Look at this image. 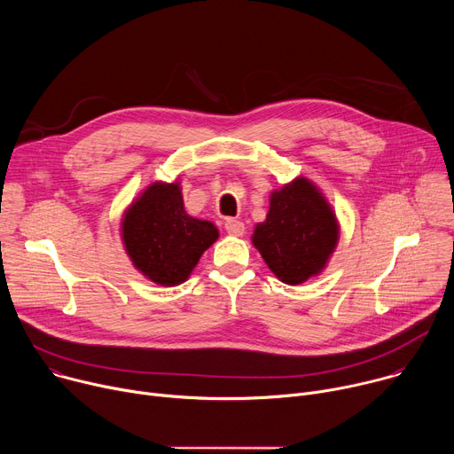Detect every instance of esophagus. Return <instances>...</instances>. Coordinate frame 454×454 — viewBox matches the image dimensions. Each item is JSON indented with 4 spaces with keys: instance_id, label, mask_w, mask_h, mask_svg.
<instances>
[{
    "instance_id": "esophagus-1",
    "label": "esophagus",
    "mask_w": 454,
    "mask_h": 454,
    "mask_svg": "<svg viewBox=\"0 0 454 454\" xmlns=\"http://www.w3.org/2000/svg\"><path fill=\"white\" fill-rule=\"evenodd\" d=\"M224 228H226V231L230 233V235H233V237H242L244 235V223L242 221H239V219H226V223H224Z\"/></svg>"
}]
</instances>
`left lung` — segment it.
I'll return each mask as SVG.
<instances>
[{"label":"left lung","mask_w":454,"mask_h":454,"mask_svg":"<svg viewBox=\"0 0 454 454\" xmlns=\"http://www.w3.org/2000/svg\"><path fill=\"white\" fill-rule=\"evenodd\" d=\"M253 246L287 286L319 277L340 242V221L321 188L305 176L273 190L266 221L256 223Z\"/></svg>","instance_id":"8db88e82"}]
</instances>
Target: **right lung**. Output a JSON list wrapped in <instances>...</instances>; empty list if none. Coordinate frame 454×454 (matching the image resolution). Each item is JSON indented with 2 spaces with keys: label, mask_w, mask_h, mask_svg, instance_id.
I'll return each instance as SVG.
<instances>
[{
  "label": "right lung",
  "mask_w": 454,
  "mask_h": 454,
  "mask_svg": "<svg viewBox=\"0 0 454 454\" xmlns=\"http://www.w3.org/2000/svg\"><path fill=\"white\" fill-rule=\"evenodd\" d=\"M120 239L138 273L156 286L174 287L188 280L219 230L186 214L179 179L154 181L123 210Z\"/></svg>",
  "instance_id": "right-lung-1"
}]
</instances>
